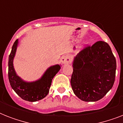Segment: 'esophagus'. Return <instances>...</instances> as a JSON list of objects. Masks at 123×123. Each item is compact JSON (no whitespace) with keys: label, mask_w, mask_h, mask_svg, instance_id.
I'll return each mask as SVG.
<instances>
[{"label":"esophagus","mask_w":123,"mask_h":123,"mask_svg":"<svg viewBox=\"0 0 123 123\" xmlns=\"http://www.w3.org/2000/svg\"><path fill=\"white\" fill-rule=\"evenodd\" d=\"M71 57L69 55H63L61 59V62L64 64H69L71 63Z\"/></svg>","instance_id":"obj_1"}]
</instances>
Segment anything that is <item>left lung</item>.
I'll return each instance as SVG.
<instances>
[{"label":"left lung","instance_id":"8db88e82","mask_svg":"<svg viewBox=\"0 0 123 123\" xmlns=\"http://www.w3.org/2000/svg\"><path fill=\"white\" fill-rule=\"evenodd\" d=\"M73 68L71 87L82 101H98L112 87L116 61L105 41H97L79 52L74 57Z\"/></svg>","mask_w":123,"mask_h":123}]
</instances>
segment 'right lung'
Returning <instances> with one entry per match:
<instances>
[{
	"mask_svg": "<svg viewBox=\"0 0 123 123\" xmlns=\"http://www.w3.org/2000/svg\"><path fill=\"white\" fill-rule=\"evenodd\" d=\"M18 44V39H16L9 56V81L12 89L23 99L31 102L39 101L48 95L52 79L60 70L61 65L55 64L49 67L42 77L37 80L33 82L24 80L16 74L13 66V60Z\"/></svg>",
	"mask_w": 123,
	"mask_h": 123,
	"instance_id": "1",
	"label": "right lung"
}]
</instances>
